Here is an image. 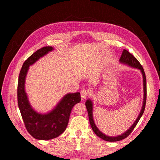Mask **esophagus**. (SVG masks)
Returning a JSON list of instances; mask_svg holds the SVG:
<instances>
[{
  "mask_svg": "<svg viewBox=\"0 0 160 160\" xmlns=\"http://www.w3.org/2000/svg\"><path fill=\"white\" fill-rule=\"evenodd\" d=\"M80 94H81V97H82V99H85L86 97L90 94V91L88 90L83 89V90L80 91Z\"/></svg>",
  "mask_w": 160,
  "mask_h": 160,
  "instance_id": "esophagus-1",
  "label": "esophagus"
}]
</instances>
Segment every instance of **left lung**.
I'll return each instance as SVG.
<instances>
[{
	"instance_id": "1",
	"label": "left lung",
	"mask_w": 160,
	"mask_h": 160,
	"mask_svg": "<svg viewBox=\"0 0 160 160\" xmlns=\"http://www.w3.org/2000/svg\"><path fill=\"white\" fill-rule=\"evenodd\" d=\"M119 61H120L121 63L126 64L131 67L135 68H138V69H139L140 71H141L142 75V78H143V91H144V98H143V103H142L141 111H140L139 116H138L137 119L135 121L133 124H132V125L130 127V128L127 130V131L124 132V133L121 134L120 135H118V136H114V137L108 136V135H106L105 134L102 133V132L100 131L98 128H97V127L96 126L95 123H94V121L93 119L92 102V100L90 99L87 100L85 102V105H86L87 110H88L89 120H90V123L91 125L92 129L93 130L94 133H95L97 136L99 137L100 138H102L104 140H106V141H109V142L119 141V140H121L124 138H126L128 137V135L131 134V132L132 131V130L134 129L135 127L136 126L137 123H138V121L140 120V118H141V116H142L143 113H144L145 108V104H146V98H147V85H146V77H145L144 69L142 68V66H141V64L139 63V61H138L137 59L135 58L131 53H129L128 51L126 49H124L123 51L122 54H121V56Z\"/></svg>"
}]
</instances>
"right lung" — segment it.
I'll use <instances>...</instances> for the list:
<instances>
[{
    "label": "right lung",
    "instance_id": "right-lung-1",
    "mask_svg": "<svg viewBox=\"0 0 160 160\" xmlns=\"http://www.w3.org/2000/svg\"><path fill=\"white\" fill-rule=\"evenodd\" d=\"M52 47H45L37 50L24 62L19 75L18 103L27 131L37 140H51L58 137L66 129L72 107L81 101L80 92L65 95L52 111L39 113L29 104L25 89V78L29 67L40 58L53 51Z\"/></svg>",
    "mask_w": 160,
    "mask_h": 160
}]
</instances>
